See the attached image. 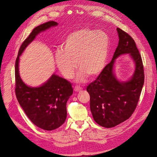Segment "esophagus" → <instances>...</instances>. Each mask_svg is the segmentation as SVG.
<instances>
[{"instance_id":"obj_1","label":"esophagus","mask_w":157,"mask_h":157,"mask_svg":"<svg viewBox=\"0 0 157 157\" xmlns=\"http://www.w3.org/2000/svg\"><path fill=\"white\" fill-rule=\"evenodd\" d=\"M82 89V87H80L79 86H75V88H74V91H76V92H78L79 91H81Z\"/></svg>"}]
</instances>
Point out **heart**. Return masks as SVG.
I'll list each match as a JSON object with an SVG mask.
<instances>
[{
  "label": "heart",
  "instance_id": "b5f03b06",
  "mask_svg": "<svg viewBox=\"0 0 157 157\" xmlns=\"http://www.w3.org/2000/svg\"><path fill=\"white\" fill-rule=\"evenodd\" d=\"M110 39L102 30L82 28L67 36L63 48L55 52V62L63 76L70 79L78 66L81 69L78 79L86 75L94 78L102 72L107 64Z\"/></svg>",
  "mask_w": 157,
  "mask_h": 157
}]
</instances>
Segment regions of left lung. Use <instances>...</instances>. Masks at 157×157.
I'll return each mask as SVG.
<instances>
[{
    "instance_id": "8db88e82",
    "label": "left lung",
    "mask_w": 157,
    "mask_h": 157,
    "mask_svg": "<svg viewBox=\"0 0 157 157\" xmlns=\"http://www.w3.org/2000/svg\"><path fill=\"white\" fill-rule=\"evenodd\" d=\"M116 30L119 41L112 60L86 88L94 121L106 128L115 127L130 118L136 108L145 78L141 55L134 40L121 28ZM127 53L135 61L136 69L129 81L121 82L114 75L113 64L117 57Z\"/></svg>"
}]
</instances>
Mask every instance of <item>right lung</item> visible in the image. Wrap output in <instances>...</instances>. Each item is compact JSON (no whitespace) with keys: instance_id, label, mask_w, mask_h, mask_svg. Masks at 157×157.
<instances>
[{"instance_id":"1","label":"right lung","mask_w":157,"mask_h":157,"mask_svg":"<svg viewBox=\"0 0 157 157\" xmlns=\"http://www.w3.org/2000/svg\"><path fill=\"white\" fill-rule=\"evenodd\" d=\"M57 25L55 21H48L34 28L18 50L15 63V94L21 107L29 119L39 128L53 130L62 125L67 116L66 102L73 94L71 82L53 75L39 87H30L22 81L18 72L19 56L39 33Z\"/></svg>"}]
</instances>
